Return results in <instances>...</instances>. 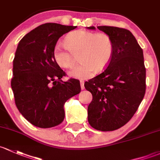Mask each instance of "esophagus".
Masks as SVG:
<instances>
[{
	"label": "esophagus",
	"instance_id": "1",
	"mask_svg": "<svg viewBox=\"0 0 160 160\" xmlns=\"http://www.w3.org/2000/svg\"><path fill=\"white\" fill-rule=\"evenodd\" d=\"M80 86H81L82 90H83L84 89V80H80Z\"/></svg>",
	"mask_w": 160,
	"mask_h": 160
}]
</instances>
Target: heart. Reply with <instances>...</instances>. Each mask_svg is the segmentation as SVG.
<instances>
[{
  "label": "heart",
  "mask_w": 160,
  "mask_h": 160,
  "mask_svg": "<svg viewBox=\"0 0 160 160\" xmlns=\"http://www.w3.org/2000/svg\"><path fill=\"white\" fill-rule=\"evenodd\" d=\"M64 45L53 47V60L60 67L70 69L75 66L78 57L81 63L69 73L81 79L88 78L93 70H103L110 63L114 50L113 40L108 33L86 30L69 33L64 38Z\"/></svg>",
  "instance_id": "heart-1"
}]
</instances>
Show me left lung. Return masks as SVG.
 <instances>
[{"label": "left lung", "mask_w": 160, "mask_h": 160, "mask_svg": "<svg viewBox=\"0 0 160 160\" xmlns=\"http://www.w3.org/2000/svg\"><path fill=\"white\" fill-rule=\"evenodd\" d=\"M97 28L112 38L114 50L107 68L84 83L93 95L87 109L88 122L97 130L112 131L130 120L145 95L143 52L128 30L110 26Z\"/></svg>", "instance_id": "left-lung-1"}]
</instances>
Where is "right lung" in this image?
Masks as SVG:
<instances>
[{"label":"right lung","mask_w":160,"mask_h":160,"mask_svg":"<svg viewBox=\"0 0 160 160\" xmlns=\"http://www.w3.org/2000/svg\"><path fill=\"white\" fill-rule=\"evenodd\" d=\"M75 28L43 23L27 33L18 43L11 88L18 110L35 127L50 128L61 123L65 102L81 90L78 80H61L66 73L55 63L52 54L59 38Z\"/></svg>","instance_id":"1"}]
</instances>
